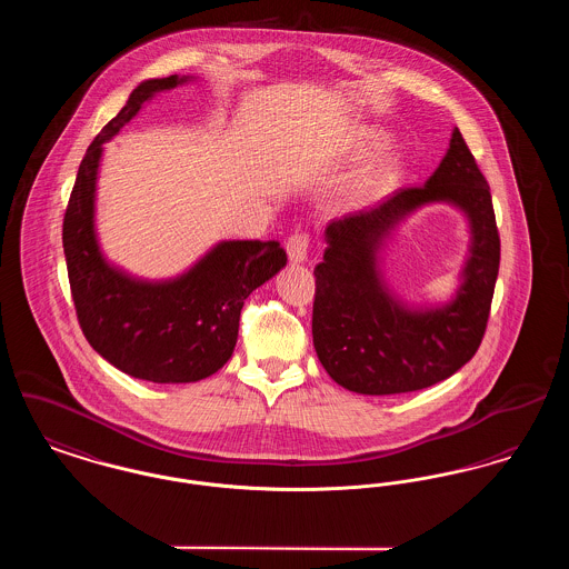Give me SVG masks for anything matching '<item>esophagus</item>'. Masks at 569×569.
Wrapping results in <instances>:
<instances>
[{"label":"esophagus","instance_id":"1","mask_svg":"<svg viewBox=\"0 0 569 569\" xmlns=\"http://www.w3.org/2000/svg\"><path fill=\"white\" fill-rule=\"evenodd\" d=\"M286 249H288V258H290L292 262H302V260L307 258V249H309V234L295 232V234L288 239Z\"/></svg>","mask_w":569,"mask_h":569}]
</instances>
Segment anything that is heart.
I'll list each match as a JSON object with an SVG mask.
<instances>
[{
	"label": "heart",
	"mask_w": 569,
	"mask_h": 569,
	"mask_svg": "<svg viewBox=\"0 0 569 569\" xmlns=\"http://www.w3.org/2000/svg\"><path fill=\"white\" fill-rule=\"evenodd\" d=\"M381 142H376V147ZM392 179V166L390 163H381L379 168L369 170L358 183H356V193L365 196V193H373V191L381 190L383 186H388Z\"/></svg>",
	"instance_id": "b5f03b06"
}]
</instances>
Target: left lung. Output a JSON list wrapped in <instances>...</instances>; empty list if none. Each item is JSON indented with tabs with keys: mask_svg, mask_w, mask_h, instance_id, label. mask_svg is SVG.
Wrapping results in <instances>:
<instances>
[{
	"mask_svg": "<svg viewBox=\"0 0 569 569\" xmlns=\"http://www.w3.org/2000/svg\"><path fill=\"white\" fill-rule=\"evenodd\" d=\"M452 201L470 217L475 243L458 298L443 310L407 312L380 286L378 244L409 210ZM313 269V346L326 373L358 395H401L457 373L487 332L499 272V230L487 179L459 128L425 186L330 221Z\"/></svg>",
	"mask_w": 569,
	"mask_h": 569,
	"instance_id": "obj_1",
	"label": "left lung"
}]
</instances>
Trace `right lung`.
I'll list each match as a JSON object with an SVG mask.
<instances>
[{"label": "right lung", "instance_id": "add662e5", "mask_svg": "<svg viewBox=\"0 0 569 569\" xmlns=\"http://www.w3.org/2000/svg\"><path fill=\"white\" fill-rule=\"evenodd\" d=\"M186 81L172 74L136 87L89 144L63 216V253L84 339L119 371L156 383H188L219 371L237 346L244 298L288 260L277 241H226L183 277L147 283L102 258L93 230L102 144L158 91Z\"/></svg>", "mask_w": 569, "mask_h": 569}]
</instances>
